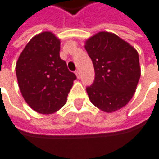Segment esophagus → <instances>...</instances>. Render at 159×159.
<instances>
[{
	"label": "esophagus",
	"instance_id": "34e87169",
	"mask_svg": "<svg viewBox=\"0 0 159 159\" xmlns=\"http://www.w3.org/2000/svg\"><path fill=\"white\" fill-rule=\"evenodd\" d=\"M75 75H76V77H77V78H80V72L78 71V70H76V71L75 72Z\"/></svg>",
	"mask_w": 159,
	"mask_h": 159
}]
</instances>
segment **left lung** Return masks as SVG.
Wrapping results in <instances>:
<instances>
[{"instance_id": "left-lung-1", "label": "left lung", "mask_w": 159, "mask_h": 159, "mask_svg": "<svg viewBox=\"0 0 159 159\" xmlns=\"http://www.w3.org/2000/svg\"><path fill=\"white\" fill-rule=\"evenodd\" d=\"M84 47L95 70L93 84L86 88L90 102L103 112L120 110L133 98L139 82L138 52L128 42L108 31L91 36Z\"/></svg>"}]
</instances>
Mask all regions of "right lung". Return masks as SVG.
I'll return each mask as SVG.
<instances>
[{"label": "right lung", "mask_w": 159, "mask_h": 159, "mask_svg": "<svg viewBox=\"0 0 159 159\" xmlns=\"http://www.w3.org/2000/svg\"><path fill=\"white\" fill-rule=\"evenodd\" d=\"M61 40L51 31L34 36L22 51L16 74L22 96L37 112L50 114L66 104L76 79L60 57Z\"/></svg>", "instance_id": "add662e5"}]
</instances>
